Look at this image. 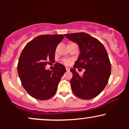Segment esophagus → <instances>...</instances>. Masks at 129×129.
I'll return each instance as SVG.
<instances>
[{
    "label": "esophagus",
    "instance_id": "esophagus-1",
    "mask_svg": "<svg viewBox=\"0 0 129 129\" xmlns=\"http://www.w3.org/2000/svg\"><path fill=\"white\" fill-rule=\"evenodd\" d=\"M66 70H67V72H69V71H70V68L66 67Z\"/></svg>",
    "mask_w": 129,
    "mask_h": 129
}]
</instances>
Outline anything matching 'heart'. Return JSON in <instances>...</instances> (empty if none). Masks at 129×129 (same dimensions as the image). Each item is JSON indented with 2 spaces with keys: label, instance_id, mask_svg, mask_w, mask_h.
<instances>
[{
  "label": "heart",
  "instance_id": "1",
  "mask_svg": "<svg viewBox=\"0 0 129 129\" xmlns=\"http://www.w3.org/2000/svg\"><path fill=\"white\" fill-rule=\"evenodd\" d=\"M62 62L64 63V64L67 65V66H68V65H69L70 63V60L68 59H63L62 60Z\"/></svg>",
  "mask_w": 129,
  "mask_h": 129
}]
</instances>
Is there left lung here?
Here are the masks:
<instances>
[{
    "label": "left lung",
    "mask_w": 129,
    "mask_h": 129,
    "mask_svg": "<svg viewBox=\"0 0 129 129\" xmlns=\"http://www.w3.org/2000/svg\"><path fill=\"white\" fill-rule=\"evenodd\" d=\"M68 39L76 42L80 54L73 67L86 70L80 77L74 69L70 70L73 77L70 80L73 93L82 100L96 97L104 89L111 74V63L103 44L85 33L66 34Z\"/></svg>",
    "instance_id": "left-lung-1"
}]
</instances>
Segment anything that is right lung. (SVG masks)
Listing matches in <instances>:
<instances>
[{"label":"right lung","mask_w":129,"mask_h":129,"mask_svg":"<svg viewBox=\"0 0 129 129\" xmlns=\"http://www.w3.org/2000/svg\"><path fill=\"white\" fill-rule=\"evenodd\" d=\"M64 38L61 35H40L25 46L17 63L22 86L31 96L39 100L51 98L66 72L62 64L56 63L54 69L45 70L47 63L54 62L56 47Z\"/></svg>","instance_id":"1"}]
</instances>
